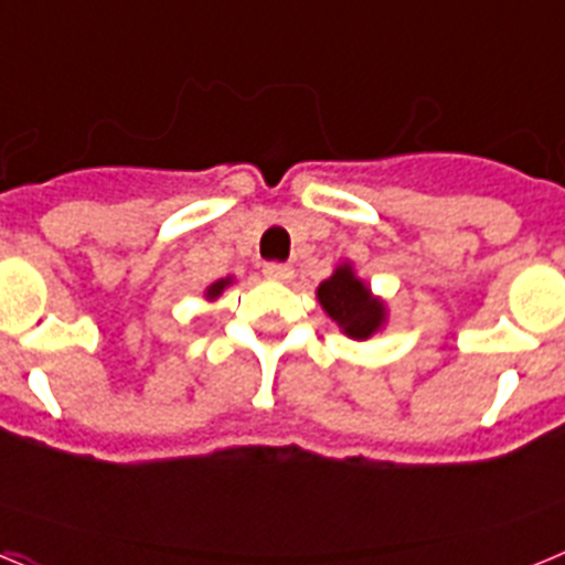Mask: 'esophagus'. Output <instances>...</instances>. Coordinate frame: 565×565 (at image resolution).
<instances>
[{"instance_id":"34e87169","label":"esophagus","mask_w":565,"mask_h":565,"mask_svg":"<svg viewBox=\"0 0 565 565\" xmlns=\"http://www.w3.org/2000/svg\"><path fill=\"white\" fill-rule=\"evenodd\" d=\"M263 274H266L268 279H277V282H288V279L294 277V268L286 266V263H266V266H263Z\"/></svg>"}]
</instances>
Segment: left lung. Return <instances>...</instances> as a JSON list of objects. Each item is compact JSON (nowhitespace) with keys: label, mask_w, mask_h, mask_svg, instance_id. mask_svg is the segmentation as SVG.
<instances>
[{"label":"left lung","mask_w":565,"mask_h":565,"mask_svg":"<svg viewBox=\"0 0 565 565\" xmlns=\"http://www.w3.org/2000/svg\"><path fill=\"white\" fill-rule=\"evenodd\" d=\"M317 299L351 339H371L373 333L382 331L387 319L384 302L373 297L371 288L353 274L351 263H342L326 282H319Z\"/></svg>","instance_id":"obj_1"}]
</instances>
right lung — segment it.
Segmentation results:
<instances>
[{
    "label": "right lung",
    "instance_id": "add662e5",
    "mask_svg": "<svg viewBox=\"0 0 565 565\" xmlns=\"http://www.w3.org/2000/svg\"><path fill=\"white\" fill-rule=\"evenodd\" d=\"M226 286H232V277H226V279H217V282H212V286L206 288V299H217L223 294V288Z\"/></svg>",
    "mask_w": 565,
    "mask_h": 565
}]
</instances>
